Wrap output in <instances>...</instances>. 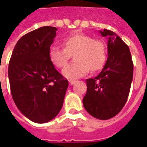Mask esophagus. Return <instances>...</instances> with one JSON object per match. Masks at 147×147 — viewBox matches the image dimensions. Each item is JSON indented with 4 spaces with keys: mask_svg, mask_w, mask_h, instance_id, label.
<instances>
[{
    "mask_svg": "<svg viewBox=\"0 0 147 147\" xmlns=\"http://www.w3.org/2000/svg\"><path fill=\"white\" fill-rule=\"evenodd\" d=\"M68 82H69V84H70V85H73L74 83H76V81H75V80H69V81H68Z\"/></svg>",
    "mask_w": 147,
    "mask_h": 147,
    "instance_id": "obj_1",
    "label": "esophagus"
}]
</instances>
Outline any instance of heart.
Returning a JSON list of instances; mask_svg holds the SVG:
<instances>
[{
	"mask_svg": "<svg viewBox=\"0 0 147 147\" xmlns=\"http://www.w3.org/2000/svg\"><path fill=\"white\" fill-rule=\"evenodd\" d=\"M64 48L52 45L49 49V57L57 67H63L74 54L75 62L71 63L62 71L67 79L80 78L91 69L95 71L101 69L106 60V49L101 40L93 39L84 34H73L63 40Z\"/></svg>",
	"mask_w": 147,
	"mask_h": 147,
	"instance_id": "b5f03b06",
	"label": "heart"
}]
</instances>
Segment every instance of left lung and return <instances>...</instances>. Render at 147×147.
<instances>
[{
	"mask_svg": "<svg viewBox=\"0 0 147 147\" xmlns=\"http://www.w3.org/2000/svg\"><path fill=\"white\" fill-rule=\"evenodd\" d=\"M108 39V59L98 76L86 80L83 106L92 117L108 120L125 105L133 79V62L128 46L111 30H99Z\"/></svg>",
	"mask_w": 147,
	"mask_h": 147,
	"instance_id": "1",
	"label": "left lung"
}]
</instances>
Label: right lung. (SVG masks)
Wrapping results in <instances>:
<instances>
[{
    "instance_id": "1",
    "label": "right lung",
    "mask_w": 147,
    "mask_h": 147,
    "mask_svg": "<svg viewBox=\"0 0 147 147\" xmlns=\"http://www.w3.org/2000/svg\"><path fill=\"white\" fill-rule=\"evenodd\" d=\"M57 30L46 26L24 35L15 46L8 65L15 104L25 117L38 123L57 117L68 86L49 57Z\"/></svg>"
}]
</instances>
